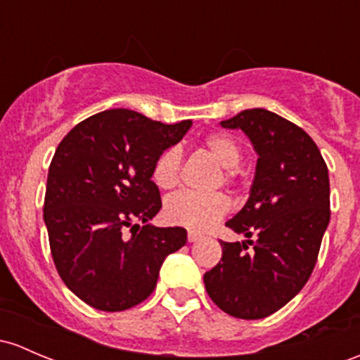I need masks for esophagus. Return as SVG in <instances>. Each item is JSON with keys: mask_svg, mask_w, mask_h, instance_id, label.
<instances>
[{"mask_svg": "<svg viewBox=\"0 0 360 360\" xmlns=\"http://www.w3.org/2000/svg\"><path fill=\"white\" fill-rule=\"evenodd\" d=\"M200 238H202V236H200L198 233H193V231L188 233V241H190V243H195V241H198Z\"/></svg>", "mask_w": 360, "mask_h": 360, "instance_id": "34e87169", "label": "esophagus"}]
</instances>
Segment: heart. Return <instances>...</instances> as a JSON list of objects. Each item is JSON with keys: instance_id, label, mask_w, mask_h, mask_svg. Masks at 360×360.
<instances>
[{"instance_id": "b5f03b06", "label": "heart", "mask_w": 360, "mask_h": 360, "mask_svg": "<svg viewBox=\"0 0 360 360\" xmlns=\"http://www.w3.org/2000/svg\"><path fill=\"white\" fill-rule=\"evenodd\" d=\"M203 150L215 164L222 167L224 181H233L236 177V167L240 165L241 146L236 139L224 132H212L205 136L202 143ZM181 177V151L176 146L164 150L153 164V181L162 190H172L179 184ZM229 200L222 193H202L179 191L169 196L164 207L165 219L174 226H183L191 231L210 229L222 215L228 214Z\"/></svg>"}]
</instances>
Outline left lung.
Listing matches in <instances>:
<instances>
[{
  "label": "left lung",
  "instance_id": "left-lung-1",
  "mask_svg": "<svg viewBox=\"0 0 360 360\" xmlns=\"http://www.w3.org/2000/svg\"><path fill=\"white\" fill-rule=\"evenodd\" d=\"M221 126L243 131L259 158L247 203L226 222L248 240L221 241V262L203 283L226 314L262 319L288 304L312 274L330 224L328 167L307 132L266 108L243 110Z\"/></svg>",
  "mask_w": 360,
  "mask_h": 360
}]
</instances>
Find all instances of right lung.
<instances>
[{
	"label": "right lung",
	"mask_w": 360,
	"mask_h": 360,
	"mask_svg": "<svg viewBox=\"0 0 360 360\" xmlns=\"http://www.w3.org/2000/svg\"><path fill=\"white\" fill-rule=\"evenodd\" d=\"M191 124H162L112 108L79 122L60 141L43 217L60 278L91 307L120 312L141 304L157 286L165 257L186 245L184 228H155L148 221L162 209L151 181L155 160Z\"/></svg>",
	"instance_id": "1"
}]
</instances>
